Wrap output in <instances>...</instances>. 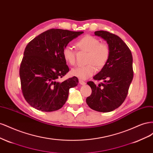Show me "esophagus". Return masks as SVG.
I'll return each mask as SVG.
<instances>
[{
	"label": "esophagus",
	"mask_w": 153,
	"mask_h": 153,
	"mask_svg": "<svg viewBox=\"0 0 153 153\" xmlns=\"http://www.w3.org/2000/svg\"><path fill=\"white\" fill-rule=\"evenodd\" d=\"M79 83L82 85H85L86 84V82H84V80H79Z\"/></svg>",
	"instance_id": "1"
}]
</instances>
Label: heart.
<instances>
[{"instance_id":"heart-1","label":"heart","mask_w":153,"mask_h":153,"mask_svg":"<svg viewBox=\"0 0 153 153\" xmlns=\"http://www.w3.org/2000/svg\"><path fill=\"white\" fill-rule=\"evenodd\" d=\"M78 50L88 53L85 66H77L71 70V75L82 80H85L94 75L96 67L102 68L107 62L110 55L109 46L105 43H101L99 39L87 35L76 42ZM62 56L65 61L70 65L76 62V52L71 46L66 45L62 50Z\"/></svg>"}]
</instances>
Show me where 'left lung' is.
Returning <instances> with one entry per match:
<instances>
[{
	"label": "left lung",
	"mask_w": 153,
	"mask_h": 153,
	"mask_svg": "<svg viewBox=\"0 0 153 153\" xmlns=\"http://www.w3.org/2000/svg\"><path fill=\"white\" fill-rule=\"evenodd\" d=\"M94 34L106 41L110 55L102 69L93 77L103 82L98 85L92 81L87 83L92 93L86 103L92 110L108 112L117 108L126 98L133 78V57L126 44L117 35L104 30L96 31Z\"/></svg>",
	"instance_id": "1"
}]
</instances>
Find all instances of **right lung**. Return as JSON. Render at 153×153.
<instances>
[{
    "label": "right lung",
    "instance_id": "right-lung-1",
    "mask_svg": "<svg viewBox=\"0 0 153 153\" xmlns=\"http://www.w3.org/2000/svg\"><path fill=\"white\" fill-rule=\"evenodd\" d=\"M84 32L52 29L27 44L20 64L23 95L34 108L43 112L60 109L68 100L69 90L78 85L76 76L58 82L69 71L62 50Z\"/></svg>",
    "mask_w": 153,
    "mask_h": 153
}]
</instances>
